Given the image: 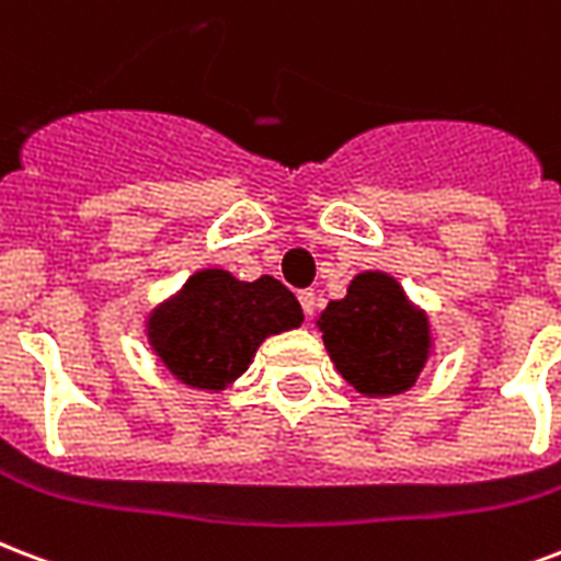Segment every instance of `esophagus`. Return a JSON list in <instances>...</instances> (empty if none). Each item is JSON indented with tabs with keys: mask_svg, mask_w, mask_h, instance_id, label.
Listing matches in <instances>:
<instances>
[{
	"mask_svg": "<svg viewBox=\"0 0 561 561\" xmlns=\"http://www.w3.org/2000/svg\"><path fill=\"white\" fill-rule=\"evenodd\" d=\"M299 306H302V311H306V318H311L314 309H318V297H314V290H299Z\"/></svg>",
	"mask_w": 561,
	"mask_h": 561,
	"instance_id": "esophagus-1",
	"label": "esophagus"
}]
</instances>
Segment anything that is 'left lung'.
Wrapping results in <instances>:
<instances>
[{"label": "left lung", "mask_w": 561, "mask_h": 561, "mask_svg": "<svg viewBox=\"0 0 561 561\" xmlns=\"http://www.w3.org/2000/svg\"><path fill=\"white\" fill-rule=\"evenodd\" d=\"M318 329L337 374L365 397L409 391L435 353L426 311L382 271L353 276L347 297L320 311Z\"/></svg>", "instance_id": "8db88e82"}]
</instances>
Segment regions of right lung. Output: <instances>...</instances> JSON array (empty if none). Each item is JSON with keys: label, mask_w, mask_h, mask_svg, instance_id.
I'll list each match as a JSON object with an SVG mask.
<instances>
[{"label": "right lung", "mask_w": 561, "mask_h": 561, "mask_svg": "<svg viewBox=\"0 0 561 561\" xmlns=\"http://www.w3.org/2000/svg\"><path fill=\"white\" fill-rule=\"evenodd\" d=\"M299 323L302 309L279 279L241 282L205 267L149 311L147 341L179 382L217 394L252 365L264 337Z\"/></svg>", "instance_id": "1"}]
</instances>
